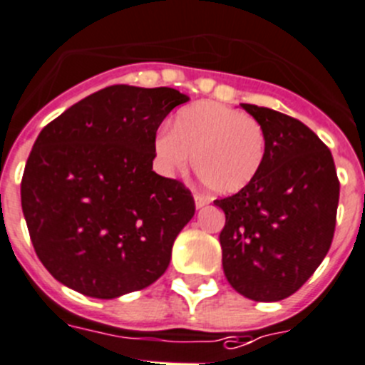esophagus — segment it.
Wrapping results in <instances>:
<instances>
[{
    "instance_id": "1",
    "label": "esophagus",
    "mask_w": 365,
    "mask_h": 365,
    "mask_svg": "<svg viewBox=\"0 0 365 365\" xmlns=\"http://www.w3.org/2000/svg\"><path fill=\"white\" fill-rule=\"evenodd\" d=\"M193 199H195L197 210H200V207H204V206H207V204H210V199H207V197H204V195H200V193H195V197H193Z\"/></svg>"
}]
</instances>
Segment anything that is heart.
Instances as JSON below:
<instances>
[{
    "label": "heart",
    "instance_id": "1",
    "mask_svg": "<svg viewBox=\"0 0 365 365\" xmlns=\"http://www.w3.org/2000/svg\"><path fill=\"white\" fill-rule=\"evenodd\" d=\"M265 152V133L255 118L215 102L179 110L172 133L163 130L154 141L161 170L182 172L193 158L200 182L222 195L251 185L262 170Z\"/></svg>",
    "mask_w": 365,
    "mask_h": 365
}]
</instances>
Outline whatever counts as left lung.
Wrapping results in <instances>:
<instances>
[{
	"instance_id": "left-lung-1",
	"label": "left lung",
	"mask_w": 365,
	"mask_h": 365,
	"mask_svg": "<svg viewBox=\"0 0 365 365\" xmlns=\"http://www.w3.org/2000/svg\"><path fill=\"white\" fill-rule=\"evenodd\" d=\"M262 125L265 161L251 185L215 206L225 213L222 267L252 301H281L307 283L335 232L341 185L331 152L292 116L242 103Z\"/></svg>"
}]
</instances>
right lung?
Instances as JSON below:
<instances>
[{
    "label": "right lung",
    "mask_w": 365,
    "mask_h": 365,
    "mask_svg": "<svg viewBox=\"0 0 365 365\" xmlns=\"http://www.w3.org/2000/svg\"><path fill=\"white\" fill-rule=\"evenodd\" d=\"M188 96L172 88L109 86L37 136L21 206L48 272L76 292L114 299L165 274L192 192L152 170L161 121Z\"/></svg>",
    "instance_id": "right-lung-1"
}]
</instances>
